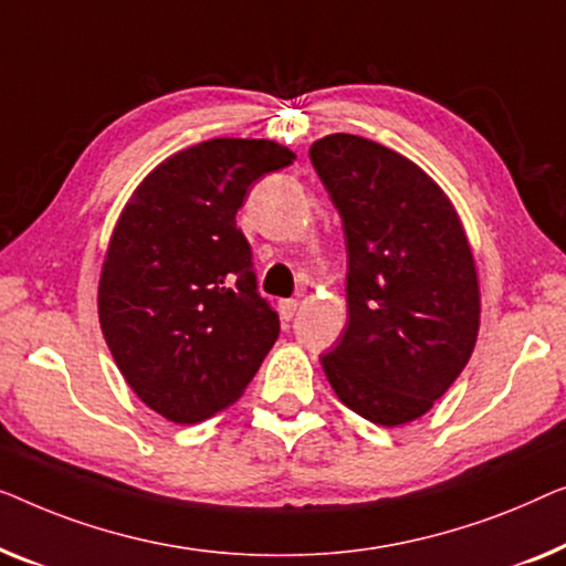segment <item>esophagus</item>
I'll return each mask as SVG.
<instances>
[{
    "label": "esophagus",
    "instance_id": "34e87169",
    "mask_svg": "<svg viewBox=\"0 0 566 566\" xmlns=\"http://www.w3.org/2000/svg\"><path fill=\"white\" fill-rule=\"evenodd\" d=\"M297 307H300L297 300H282L280 307H276V310H280L282 321H292L294 313H297Z\"/></svg>",
    "mask_w": 566,
    "mask_h": 566
}]
</instances>
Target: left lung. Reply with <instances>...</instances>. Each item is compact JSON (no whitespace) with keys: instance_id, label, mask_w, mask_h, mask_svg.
Segmentation results:
<instances>
[{"instance_id":"8db88e82","label":"left lung","mask_w":566,"mask_h":566,"mask_svg":"<svg viewBox=\"0 0 566 566\" xmlns=\"http://www.w3.org/2000/svg\"><path fill=\"white\" fill-rule=\"evenodd\" d=\"M344 220L348 321L321 364L338 400L395 428L426 416L480 333V280L443 189L397 150L333 133L310 146Z\"/></svg>"}]
</instances>
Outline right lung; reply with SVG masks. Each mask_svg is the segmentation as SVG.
<instances>
[{
	"label": "right lung",
	"instance_id": "add662e5",
	"mask_svg": "<svg viewBox=\"0 0 566 566\" xmlns=\"http://www.w3.org/2000/svg\"><path fill=\"white\" fill-rule=\"evenodd\" d=\"M294 154L212 138L158 164L123 207L99 274V325L127 385L171 423L233 405L280 336L235 226L249 187Z\"/></svg>",
	"mask_w": 566,
	"mask_h": 566
}]
</instances>
